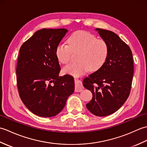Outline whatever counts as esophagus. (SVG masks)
Here are the masks:
<instances>
[{
    "label": "esophagus",
    "instance_id": "1",
    "mask_svg": "<svg viewBox=\"0 0 147 147\" xmlns=\"http://www.w3.org/2000/svg\"><path fill=\"white\" fill-rule=\"evenodd\" d=\"M74 83H75V92H82L84 89L82 82L78 78H74Z\"/></svg>",
    "mask_w": 147,
    "mask_h": 147
}]
</instances>
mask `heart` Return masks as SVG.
<instances>
[{"instance_id": "1", "label": "heart", "mask_w": 147, "mask_h": 147, "mask_svg": "<svg viewBox=\"0 0 147 147\" xmlns=\"http://www.w3.org/2000/svg\"><path fill=\"white\" fill-rule=\"evenodd\" d=\"M68 45L59 43L56 47L55 55L61 63L69 62L72 52L80 51L78 63H71L63 68V72L74 76H80L91 70L96 71L107 60L109 47L104 40L96 38L93 34L78 31L74 33L67 40Z\"/></svg>"}]
</instances>
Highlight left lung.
Listing matches in <instances>:
<instances>
[{
  "label": "left lung",
  "instance_id": "obj_1",
  "mask_svg": "<svg viewBox=\"0 0 147 147\" xmlns=\"http://www.w3.org/2000/svg\"><path fill=\"white\" fill-rule=\"evenodd\" d=\"M107 43L109 54L104 65L83 81L85 88L93 94L86 105L96 116H107L116 112L129 95L133 76L134 65L129 47L115 33L96 28Z\"/></svg>",
  "mask_w": 147,
  "mask_h": 147
}]
</instances>
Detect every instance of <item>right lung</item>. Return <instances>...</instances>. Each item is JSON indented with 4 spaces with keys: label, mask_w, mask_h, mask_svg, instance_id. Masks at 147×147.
<instances>
[{
    "label": "right lung",
    "mask_w": 147,
    "mask_h": 147,
    "mask_svg": "<svg viewBox=\"0 0 147 147\" xmlns=\"http://www.w3.org/2000/svg\"><path fill=\"white\" fill-rule=\"evenodd\" d=\"M67 30L37 31L21 45L16 67L17 85L22 102L38 116L51 117L60 112L74 92L73 76H59L55 49Z\"/></svg>",
    "instance_id": "add662e5"
}]
</instances>
